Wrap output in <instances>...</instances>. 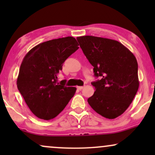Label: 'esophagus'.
<instances>
[{
	"instance_id": "obj_1",
	"label": "esophagus",
	"mask_w": 155,
	"mask_h": 155,
	"mask_svg": "<svg viewBox=\"0 0 155 155\" xmlns=\"http://www.w3.org/2000/svg\"><path fill=\"white\" fill-rule=\"evenodd\" d=\"M84 87V86H79V87H77V89L79 90H83Z\"/></svg>"
}]
</instances>
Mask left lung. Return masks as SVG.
Wrapping results in <instances>:
<instances>
[{"label": "left lung", "instance_id": "8db88e82", "mask_svg": "<svg viewBox=\"0 0 155 155\" xmlns=\"http://www.w3.org/2000/svg\"><path fill=\"white\" fill-rule=\"evenodd\" d=\"M76 39L94 67V75L101 79L92 82L95 91L88 104L101 116L117 118L129 107L138 90L136 57L117 41L92 35Z\"/></svg>", "mask_w": 155, "mask_h": 155}]
</instances>
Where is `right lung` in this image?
I'll list each match as a JSON object with an SVG mask.
<instances>
[{
	"instance_id": "obj_1",
	"label": "right lung",
	"mask_w": 155,
	"mask_h": 155,
	"mask_svg": "<svg viewBox=\"0 0 155 155\" xmlns=\"http://www.w3.org/2000/svg\"><path fill=\"white\" fill-rule=\"evenodd\" d=\"M71 36L39 44L27 53L19 68L17 85L28 108L39 119L49 120L65 108L76 88L58 82L65 60L79 49Z\"/></svg>"
}]
</instances>
